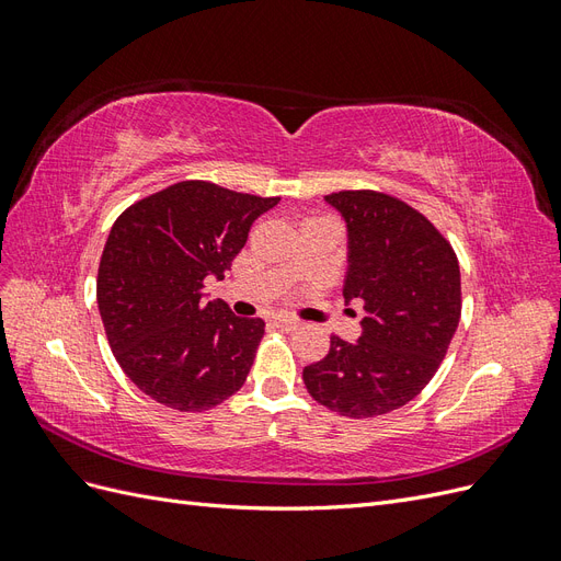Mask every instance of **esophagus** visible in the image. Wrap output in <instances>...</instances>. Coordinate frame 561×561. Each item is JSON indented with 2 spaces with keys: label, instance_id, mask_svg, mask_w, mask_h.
<instances>
[{
  "label": "esophagus",
  "instance_id": "1",
  "mask_svg": "<svg viewBox=\"0 0 561 561\" xmlns=\"http://www.w3.org/2000/svg\"><path fill=\"white\" fill-rule=\"evenodd\" d=\"M274 325L283 332H295L301 328V322L297 318H287V316H276L274 318Z\"/></svg>",
  "mask_w": 561,
  "mask_h": 561
}]
</instances>
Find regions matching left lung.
<instances>
[{"label":"left lung","mask_w":561,"mask_h":561,"mask_svg":"<svg viewBox=\"0 0 561 561\" xmlns=\"http://www.w3.org/2000/svg\"><path fill=\"white\" fill-rule=\"evenodd\" d=\"M348 227L344 299H360L363 336L332 334L322 360L304 367L316 402L369 419L416 398L445 360L461 318V268L431 219L396 196L344 190L325 196Z\"/></svg>","instance_id":"1"}]
</instances>
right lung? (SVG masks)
<instances>
[{
    "instance_id": "1",
    "label": "right lung",
    "mask_w": 561,
    "mask_h": 561,
    "mask_svg": "<svg viewBox=\"0 0 561 561\" xmlns=\"http://www.w3.org/2000/svg\"><path fill=\"white\" fill-rule=\"evenodd\" d=\"M278 196L184 180L116 217L98 268V309L116 363L145 396L178 412L222 404L248 379L262 318L203 299L225 278L254 219Z\"/></svg>"
}]
</instances>
